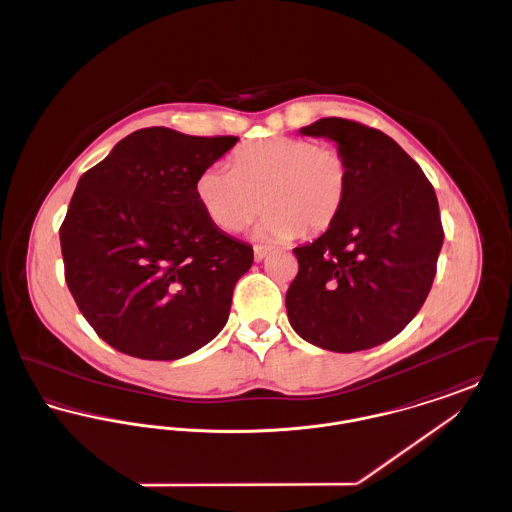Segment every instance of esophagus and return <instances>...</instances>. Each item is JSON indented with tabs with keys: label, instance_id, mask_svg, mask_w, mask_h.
<instances>
[{
	"label": "esophagus",
	"instance_id": "1",
	"mask_svg": "<svg viewBox=\"0 0 512 512\" xmlns=\"http://www.w3.org/2000/svg\"><path fill=\"white\" fill-rule=\"evenodd\" d=\"M270 251H272V247H270V245H255V247H253V253H255V261H257V263H261V261L267 257Z\"/></svg>",
	"mask_w": 512,
	"mask_h": 512
}]
</instances>
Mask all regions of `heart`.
Returning a JSON list of instances; mask_svg holds the SVG:
<instances>
[{
  "label": "heart",
  "instance_id": "1",
  "mask_svg": "<svg viewBox=\"0 0 512 512\" xmlns=\"http://www.w3.org/2000/svg\"><path fill=\"white\" fill-rule=\"evenodd\" d=\"M349 165L340 149L315 140L272 136L234 151L230 171L211 167L195 180L207 217L240 232L265 209L261 234L292 240L318 236L340 219L349 194Z\"/></svg>",
  "mask_w": 512,
  "mask_h": 512
}]
</instances>
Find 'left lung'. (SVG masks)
I'll return each mask as SVG.
<instances>
[{
  "instance_id": "8db88e82",
  "label": "left lung",
  "mask_w": 512,
  "mask_h": 512,
  "mask_svg": "<svg viewBox=\"0 0 512 512\" xmlns=\"http://www.w3.org/2000/svg\"><path fill=\"white\" fill-rule=\"evenodd\" d=\"M299 132L334 140L351 180L340 219L293 249L290 324L328 351L376 347L395 338L430 293L443 245L438 197L418 163L376 128L326 117Z\"/></svg>"
}]
</instances>
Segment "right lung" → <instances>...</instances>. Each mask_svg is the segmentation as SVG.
I'll return each instance as SVG.
<instances>
[{
    "instance_id": "add662e5",
    "label": "right lung",
    "mask_w": 512,
    "mask_h": 512,
    "mask_svg": "<svg viewBox=\"0 0 512 512\" xmlns=\"http://www.w3.org/2000/svg\"><path fill=\"white\" fill-rule=\"evenodd\" d=\"M236 142L142 128L78 180L59 230L65 280L117 351L174 361L224 328L253 247L207 217L195 180Z\"/></svg>"
}]
</instances>
